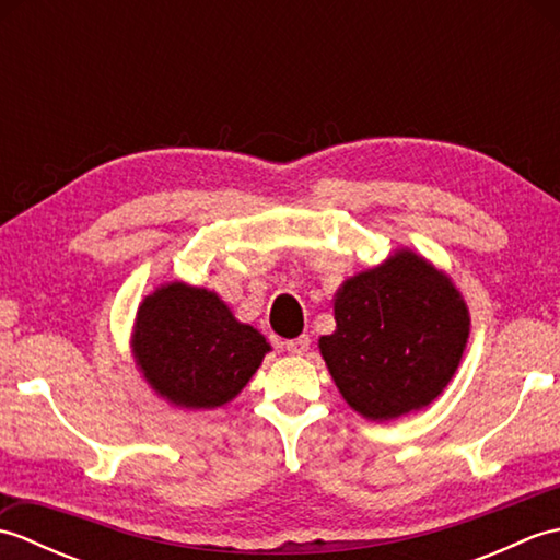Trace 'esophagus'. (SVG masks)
I'll use <instances>...</instances> for the list:
<instances>
[{
    "mask_svg": "<svg viewBox=\"0 0 560 560\" xmlns=\"http://www.w3.org/2000/svg\"><path fill=\"white\" fill-rule=\"evenodd\" d=\"M283 349H287L293 355H303V353H307V349H311V337L303 335V337H295V339L283 341Z\"/></svg>",
    "mask_w": 560,
    "mask_h": 560,
    "instance_id": "1",
    "label": "esophagus"
}]
</instances>
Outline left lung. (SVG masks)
<instances>
[{
  "label": "left lung",
  "mask_w": 560,
  "mask_h": 560,
  "mask_svg": "<svg viewBox=\"0 0 560 560\" xmlns=\"http://www.w3.org/2000/svg\"><path fill=\"white\" fill-rule=\"evenodd\" d=\"M319 353L353 411L389 421L428 407L455 375L469 311L447 273L411 249L355 273L335 295Z\"/></svg>",
  "instance_id": "left-lung-1"
}]
</instances>
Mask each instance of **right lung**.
I'll list each match as a JSON object with an SVG mask.
<instances>
[{"mask_svg": "<svg viewBox=\"0 0 560 560\" xmlns=\"http://www.w3.org/2000/svg\"><path fill=\"white\" fill-rule=\"evenodd\" d=\"M271 347L217 293L163 283L137 311L132 351L147 383L183 409H217L257 373Z\"/></svg>", "mask_w": 560, "mask_h": 560, "instance_id": "obj_1", "label": "right lung"}]
</instances>
